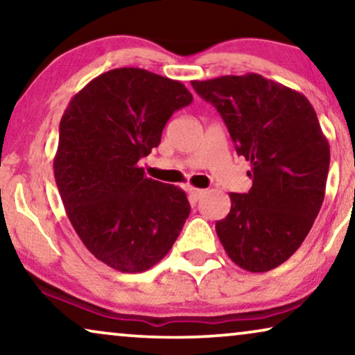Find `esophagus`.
<instances>
[{
    "label": "esophagus",
    "mask_w": 355,
    "mask_h": 355,
    "mask_svg": "<svg viewBox=\"0 0 355 355\" xmlns=\"http://www.w3.org/2000/svg\"><path fill=\"white\" fill-rule=\"evenodd\" d=\"M187 192H189V197H191L192 202H197L200 200V198L205 196V191H202V189H196V187H187Z\"/></svg>",
    "instance_id": "34e87169"
}]
</instances>
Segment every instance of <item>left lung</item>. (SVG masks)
Listing matches in <instances>:
<instances>
[{
  "instance_id": "8db88e82",
  "label": "left lung",
  "mask_w": 355,
  "mask_h": 355,
  "mask_svg": "<svg viewBox=\"0 0 355 355\" xmlns=\"http://www.w3.org/2000/svg\"><path fill=\"white\" fill-rule=\"evenodd\" d=\"M215 106L236 152L250 162L247 193H230L216 234L241 268L263 273L299 249L322 208L329 145L302 94L260 74L192 80Z\"/></svg>"
}]
</instances>
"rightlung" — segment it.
<instances>
[{
    "instance_id": "add662e5",
    "label": "right lung",
    "mask_w": 355,
    "mask_h": 355,
    "mask_svg": "<svg viewBox=\"0 0 355 355\" xmlns=\"http://www.w3.org/2000/svg\"><path fill=\"white\" fill-rule=\"evenodd\" d=\"M192 100L181 82L119 67L89 82L62 114L53 162L58 191L77 236L111 268H152L191 213L186 192L145 176L139 159Z\"/></svg>"
}]
</instances>
